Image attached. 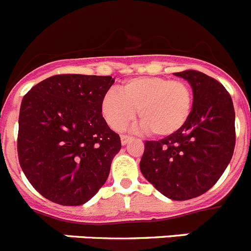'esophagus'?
<instances>
[{
    "label": "esophagus",
    "instance_id": "obj_1",
    "mask_svg": "<svg viewBox=\"0 0 251 251\" xmlns=\"http://www.w3.org/2000/svg\"><path fill=\"white\" fill-rule=\"evenodd\" d=\"M131 140H132V137L128 136V135H121V144L123 145H126Z\"/></svg>",
    "mask_w": 251,
    "mask_h": 251
}]
</instances>
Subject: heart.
Returning a JSON list of instances; mask_svg holds the SVG:
<instances>
[{
  "label": "heart",
  "mask_w": 251,
  "mask_h": 251,
  "mask_svg": "<svg viewBox=\"0 0 251 251\" xmlns=\"http://www.w3.org/2000/svg\"><path fill=\"white\" fill-rule=\"evenodd\" d=\"M193 105V90L186 81L137 76L126 80L120 86V94L106 91L101 99V112L110 127L121 131L139 111L144 130L156 137H168L186 126Z\"/></svg>",
  "instance_id": "heart-1"
}]
</instances>
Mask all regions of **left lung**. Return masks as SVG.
<instances>
[{"label":"left lung","instance_id":"left-lung-1","mask_svg":"<svg viewBox=\"0 0 251 251\" xmlns=\"http://www.w3.org/2000/svg\"><path fill=\"white\" fill-rule=\"evenodd\" d=\"M189 81L194 105L179 132L145 142L140 170L154 188L173 201L209 191L226 171L235 147V112L230 94L198 70L175 73Z\"/></svg>","mask_w":251,"mask_h":251}]
</instances>
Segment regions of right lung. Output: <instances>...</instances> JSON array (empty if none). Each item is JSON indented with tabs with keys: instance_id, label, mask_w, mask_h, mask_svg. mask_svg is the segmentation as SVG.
<instances>
[{
	"instance_id": "1",
	"label": "right lung",
	"mask_w": 251,
	"mask_h": 251,
	"mask_svg": "<svg viewBox=\"0 0 251 251\" xmlns=\"http://www.w3.org/2000/svg\"><path fill=\"white\" fill-rule=\"evenodd\" d=\"M110 75L59 74L34 85L18 119L17 152L29 183L44 198L80 205L106 182L121 140L101 114Z\"/></svg>"
}]
</instances>
